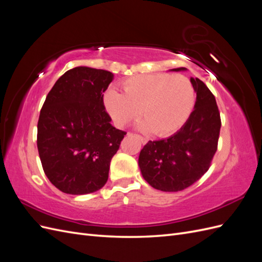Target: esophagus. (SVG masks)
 I'll return each instance as SVG.
<instances>
[{
	"label": "esophagus",
	"instance_id": "1",
	"mask_svg": "<svg viewBox=\"0 0 262 262\" xmlns=\"http://www.w3.org/2000/svg\"><path fill=\"white\" fill-rule=\"evenodd\" d=\"M128 136H136V137H138L139 139H140V141L142 142V143H143V144H146L147 143V140L145 139V138H143V137H141V136H139V134H134V133H131V132H129L128 133Z\"/></svg>",
	"mask_w": 262,
	"mask_h": 262
}]
</instances>
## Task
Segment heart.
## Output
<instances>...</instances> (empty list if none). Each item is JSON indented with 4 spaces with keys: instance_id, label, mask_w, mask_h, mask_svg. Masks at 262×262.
<instances>
[{
    "instance_id": "obj_1",
    "label": "heart",
    "mask_w": 262,
    "mask_h": 262,
    "mask_svg": "<svg viewBox=\"0 0 262 262\" xmlns=\"http://www.w3.org/2000/svg\"><path fill=\"white\" fill-rule=\"evenodd\" d=\"M121 87L122 94L110 90L104 98L108 113L119 126L134 120L141 110L144 119L141 128L165 137L178 131L192 113L194 90L184 75H137L125 80Z\"/></svg>"
}]
</instances>
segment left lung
Instances as JSON below:
<instances>
[{"mask_svg": "<svg viewBox=\"0 0 262 262\" xmlns=\"http://www.w3.org/2000/svg\"><path fill=\"white\" fill-rule=\"evenodd\" d=\"M190 82L196 100L186 123L167 139L148 141L139 156L142 176L161 191H181L193 185L208 171L217 149L222 123L215 97L199 78Z\"/></svg>", "mask_w": 262, "mask_h": 262, "instance_id": "obj_1", "label": "left lung"}]
</instances>
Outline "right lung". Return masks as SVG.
Returning <instances> with one entry per match:
<instances>
[{"mask_svg":"<svg viewBox=\"0 0 262 262\" xmlns=\"http://www.w3.org/2000/svg\"><path fill=\"white\" fill-rule=\"evenodd\" d=\"M113 78L109 71L77 67L47 95L37 146L46 176L62 192L92 193L108 180L110 162L126 134L112 125L104 106Z\"/></svg>","mask_w":262,"mask_h":262,"instance_id":"right-lung-1","label":"right lung"}]
</instances>
